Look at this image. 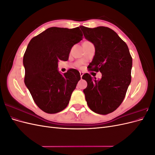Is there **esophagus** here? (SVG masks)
Instances as JSON below:
<instances>
[{"mask_svg":"<svg viewBox=\"0 0 155 155\" xmlns=\"http://www.w3.org/2000/svg\"><path fill=\"white\" fill-rule=\"evenodd\" d=\"M83 72H80V76H81V78L82 79V76H83Z\"/></svg>","mask_w":155,"mask_h":155,"instance_id":"esophagus-1","label":"esophagus"}]
</instances>
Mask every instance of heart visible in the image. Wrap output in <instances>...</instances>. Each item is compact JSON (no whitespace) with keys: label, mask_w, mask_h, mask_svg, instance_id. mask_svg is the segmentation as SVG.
<instances>
[{"label":"heart","mask_w":155,"mask_h":155,"mask_svg":"<svg viewBox=\"0 0 155 155\" xmlns=\"http://www.w3.org/2000/svg\"><path fill=\"white\" fill-rule=\"evenodd\" d=\"M87 41H86V42H85V43H87Z\"/></svg>","instance_id":"obj_1"}]
</instances>
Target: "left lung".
<instances>
[{
    "label": "left lung",
    "instance_id": "1",
    "mask_svg": "<svg viewBox=\"0 0 155 155\" xmlns=\"http://www.w3.org/2000/svg\"><path fill=\"white\" fill-rule=\"evenodd\" d=\"M80 28L95 47V55L88 68L102 74L99 80L88 74L82 77L87 82L83 90L87 105L96 113L109 114L125 98L131 81L132 58L127 44L109 28L81 26Z\"/></svg>",
    "mask_w": 155,
    "mask_h": 155
}]
</instances>
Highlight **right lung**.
Returning a JSON list of instances; mask_svg holds the SVG:
<instances>
[{
  "label": "right lung",
  "instance_id": "right-lung-1",
  "mask_svg": "<svg viewBox=\"0 0 155 155\" xmlns=\"http://www.w3.org/2000/svg\"><path fill=\"white\" fill-rule=\"evenodd\" d=\"M83 39L79 27H51L32 38L23 57L25 83L36 105L48 114L64 110L80 80V74L70 69L63 75L59 60L67 61L72 46Z\"/></svg>",
  "mask_w": 155,
  "mask_h": 155
}]
</instances>
